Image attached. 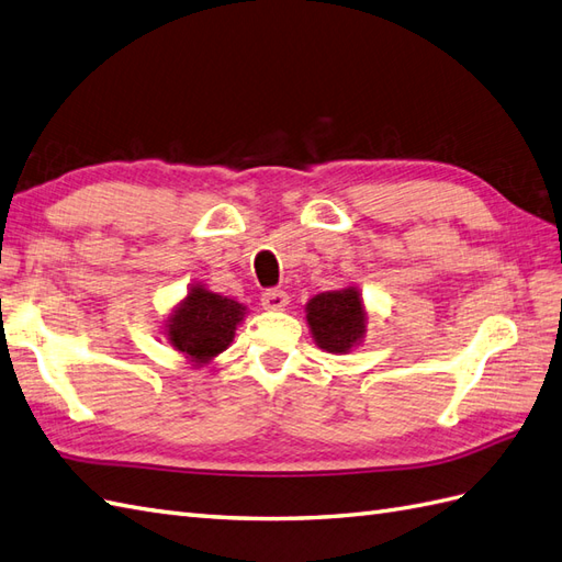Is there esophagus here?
Masks as SVG:
<instances>
[{"mask_svg":"<svg viewBox=\"0 0 562 562\" xmlns=\"http://www.w3.org/2000/svg\"><path fill=\"white\" fill-rule=\"evenodd\" d=\"M260 304L268 311H284V306L290 304V294L282 292V290H268L260 296Z\"/></svg>","mask_w":562,"mask_h":562,"instance_id":"esophagus-1","label":"esophagus"}]
</instances>
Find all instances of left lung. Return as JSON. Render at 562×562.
<instances>
[{
	"label": "left lung",
	"instance_id": "left-lung-1",
	"mask_svg": "<svg viewBox=\"0 0 562 562\" xmlns=\"http://www.w3.org/2000/svg\"><path fill=\"white\" fill-rule=\"evenodd\" d=\"M306 321L313 340L333 355H347L367 333V313L355 286L313 296L306 304Z\"/></svg>",
	"mask_w": 562,
	"mask_h": 562
}]
</instances>
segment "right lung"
<instances>
[{
	"instance_id": "add662e5",
	"label": "right lung",
	"mask_w": 562,
	"mask_h": 562,
	"mask_svg": "<svg viewBox=\"0 0 562 562\" xmlns=\"http://www.w3.org/2000/svg\"><path fill=\"white\" fill-rule=\"evenodd\" d=\"M244 306L234 299L207 292L193 284L165 325V335L181 355L193 363H207L232 342L234 330L244 318Z\"/></svg>"
}]
</instances>
